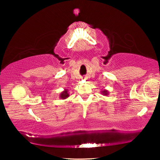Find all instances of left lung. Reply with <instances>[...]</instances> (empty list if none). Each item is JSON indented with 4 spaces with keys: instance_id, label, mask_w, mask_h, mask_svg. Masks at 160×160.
<instances>
[{
    "instance_id": "left-lung-1",
    "label": "left lung",
    "mask_w": 160,
    "mask_h": 160,
    "mask_svg": "<svg viewBox=\"0 0 160 160\" xmlns=\"http://www.w3.org/2000/svg\"><path fill=\"white\" fill-rule=\"evenodd\" d=\"M102 93L103 94V95H108V94H109V92H108L106 90H104V91L102 92Z\"/></svg>"
}]
</instances>
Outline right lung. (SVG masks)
Segmentation results:
<instances>
[{
	"mask_svg": "<svg viewBox=\"0 0 160 160\" xmlns=\"http://www.w3.org/2000/svg\"><path fill=\"white\" fill-rule=\"evenodd\" d=\"M68 97H69V94L68 93V90H66V89L63 92H62L60 94V97L62 99H66Z\"/></svg>",
	"mask_w": 160,
	"mask_h": 160,
	"instance_id": "right-lung-1",
	"label": "right lung"
}]
</instances>
